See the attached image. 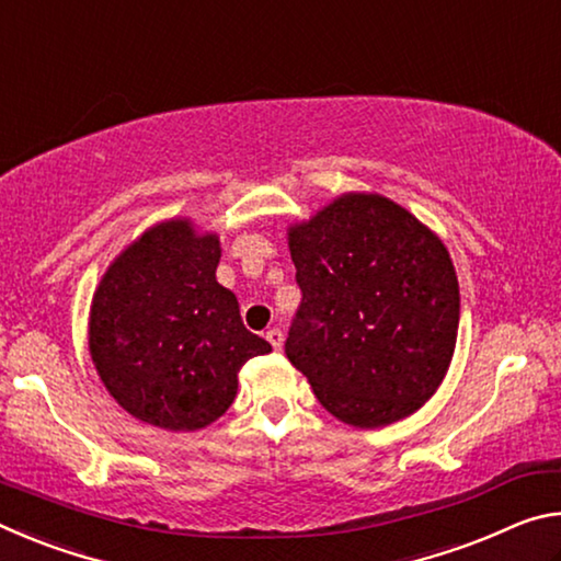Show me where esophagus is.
<instances>
[{
  "mask_svg": "<svg viewBox=\"0 0 561 561\" xmlns=\"http://www.w3.org/2000/svg\"><path fill=\"white\" fill-rule=\"evenodd\" d=\"M267 341H270L274 351H279V348L284 346V334H282V329H277V327L270 329V331H267Z\"/></svg>",
  "mask_w": 561,
  "mask_h": 561,
  "instance_id": "esophagus-1",
  "label": "esophagus"
}]
</instances>
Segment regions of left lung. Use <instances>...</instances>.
Listing matches in <instances>:
<instances>
[{"mask_svg":"<svg viewBox=\"0 0 561 561\" xmlns=\"http://www.w3.org/2000/svg\"><path fill=\"white\" fill-rule=\"evenodd\" d=\"M301 304L287 358L356 428L415 413L448 371L460 291L445 244L381 195L339 197L289 230Z\"/></svg>","mask_w":561,"mask_h":561,"instance_id":"1","label":"left lung"}]
</instances>
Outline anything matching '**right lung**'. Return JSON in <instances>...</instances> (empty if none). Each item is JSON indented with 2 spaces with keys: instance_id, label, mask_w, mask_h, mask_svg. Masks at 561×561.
<instances>
[{
  "instance_id": "add662e5",
  "label": "right lung",
  "mask_w": 561,
  "mask_h": 561,
  "mask_svg": "<svg viewBox=\"0 0 561 561\" xmlns=\"http://www.w3.org/2000/svg\"><path fill=\"white\" fill-rule=\"evenodd\" d=\"M220 240L170 220L133 242L103 274L89 348L103 386L138 421L197 431L237 396V374L270 354L247 331L237 297L217 284Z\"/></svg>"
}]
</instances>
